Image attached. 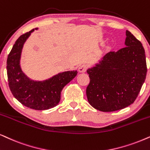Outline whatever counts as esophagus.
Returning <instances> with one entry per match:
<instances>
[{
  "label": "esophagus",
  "instance_id": "1",
  "mask_svg": "<svg viewBox=\"0 0 150 150\" xmlns=\"http://www.w3.org/2000/svg\"><path fill=\"white\" fill-rule=\"evenodd\" d=\"M87 68H88V66H87V65H86V64H83V65L79 66V71H80V72H85V71H86Z\"/></svg>",
  "mask_w": 150,
  "mask_h": 150
}]
</instances>
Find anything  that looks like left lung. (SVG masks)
<instances>
[{
	"mask_svg": "<svg viewBox=\"0 0 150 150\" xmlns=\"http://www.w3.org/2000/svg\"><path fill=\"white\" fill-rule=\"evenodd\" d=\"M126 36V47L108 52L100 63L87 71L90 80L87 100L101 112H114L133 103L146 78L145 50L127 30Z\"/></svg>",
	"mask_w": 150,
	"mask_h": 150,
	"instance_id": "left-lung-1",
	"label": "left lung"
}]
</instances>
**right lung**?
Masks as SVG:
<instances>
[{"mask_svg":"<svg viewBox=\"0 0 150 150\" xmlns=\"http://www.w3.org/2000/svg\"><path fill=\"white\" fill-rule=\"evenodd\" d=\"M34 31L21 35L9 52L7 60L8 84L13 96L23 105L36 110H49L58 104L62 89L78 72L65 71L44 81H34L27 77L20 67L21 54L25 42Z\"/></svg>","mask_w":150,"mask_h":150,"instance_id":"add662e5","label":"right lung"}]
</instances>
